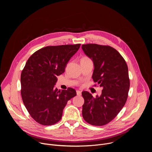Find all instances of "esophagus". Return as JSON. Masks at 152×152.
Returning a JSON list of instances; mask_svg holds the SVG:
<instances>
[{
	"mask_svg": "<svg viewBox=\"0 0 152 152\" xmlns=\"http://www.w3.org/2000/svg\"><path fill=\"white\" fill-rule=\"evenodd\" d=\"M76 93H77V96H80L81 94H82V91H79V90H77L76 91Z\"/></svg>",
	"mask_w": 152,
	"mask_h": 152,
	"instance_id": "1",
	"label": "esophagus"
}]
</instances>
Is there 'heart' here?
<instances>
[{
	"label": "heart",
	"mask_w": 152,
	"mask_h": 152,
	"mask_svg": "<svg viewBox=\"0 0 152 152\" xmlns=\"http://www.w3.org/2000/svg\"><path fill=\"white\" fill-rule=\"evenodd\" d=\"M88 58L87 57H83L81 59H88Z\"/></svg>",
	"instance_id": "heart-1"
}]
</instances>
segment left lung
<instances>
[{
  "instance_id": "obj_1",
  "label": "left lung",
  "mask_w": 152,
  "mask_h": 152,
  "mask_svg": "<svg viewBox=\"0 0 152 152\" xmlns=\"http://www.w3.org/2000/svg\"><path fill=\"white\" fill-rule=\"evenodd\" d=\"M85 54L93 62L92 78L103 88L100 96L94 97L83 91L82 116L88 123L103 126L111 121L124 106L130 87L128 68L119 52L109 46L83 45Z\"/></svg>"
}]
</instances>
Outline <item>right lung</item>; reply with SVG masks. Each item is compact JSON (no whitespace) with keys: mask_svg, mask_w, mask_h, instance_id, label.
Listing matches in <instances>:
<instances>
[{"mask_svg":"<svg viewBox=\"0 0 152 152\" xmlns=\"http://www.w3.org/2000/svg\"><path fill=\"white\" fill-rule=\"evenodd\" d=\"M80 45L47 46L33 53L21 74V95L32 118L44 126L52 125L62 118L67 102L76 90L55 88L57 76L62 74Z\"/></svg>","mask_w":152,"mask_h":152,"instance_id":"obj_1","label":"right lung"}]
</instances>
